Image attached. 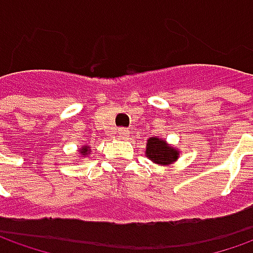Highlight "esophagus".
<instances>
[{"label": "esophagus", "instance_id": "1", "mask_svg": "<svg viewBox=\"0 0 253 253\" xmlns=\"http://www.w3.org/2000/svg\"><path fill=\"white\" fill-rule=\"evenodd\" d=\"M118 135H119L120 138H123V140H127V138H128V135H130V131H128V128L120 127L119 130H118Z\"/></svg>", "mask_w": 253, "mask_h": 253}]
</instances>
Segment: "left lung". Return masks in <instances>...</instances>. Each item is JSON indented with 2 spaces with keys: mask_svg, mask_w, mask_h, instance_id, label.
<instances>
[{
  "mask_svg": "<svg viewBox=\"0 0 253 253\" xmlns=\"http://www.w3.org/2000/svg\"><path fill=\"white\" fill-rule=\"evenodd\" d=\"M145 155L154 163L158 165H170L178 158V151L166 144V141L158 137L149 138L147 142V151Z\"/></svg>",
  "mask_w": 253,
  "mask_h": 253,
  "instance_id": "left-lung-1",
  "label": "left lung"
}]
</instances>
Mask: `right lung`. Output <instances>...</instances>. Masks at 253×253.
<instances>
[{"mask_svg":"<svg viewBox=\"0 0 253 253\" xmlns=\"http://www.w3.org/2000/svg\"><path fill=\"white\" fill-rule=\"evenodd\" d=\"M88 152H90V145H83L82 148L79 149V154L82 156H85Z\"/></svg>","mask_w":253,"mask_h":253,"instance_id":"right-lung-1","label":"right lung"}]
</instances>
